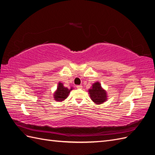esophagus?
Listing matches in <instances>:
<instances>
[{"label":"esophagus","mask_w":155,"mask_h":155,"mask_svg":"<svg viewBox=\"0 0 155 155\" xmlns=\"http://www.w3.org/2000/svg\"><path fill=\"white\" fill-rule=\"evenodd\" d=\"M82 87H83L82 85H77L76 86V88L78 89H81V88H82Z\"/></svg>","instance_id":"obj_1"}]
</instances>
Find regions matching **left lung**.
I'll use <instances>...</instances> for the list:
<instances>
[{"label": "left lung", "mask_w": 155, "mask_h": 155, "mask_svg": "<svg viewBox=\"0 0 155 155\" xmlns=\"http://www.w3.org/2000/svg\"><path fill=\"white\" fill-rule=\"evenodd\" d=\"M91 100L96 104H101L107 100V93L101 87L99 82L93 84L92 88L88 90Z\"/></svg>", "instance_id": "8db88e82"}]
</instances>
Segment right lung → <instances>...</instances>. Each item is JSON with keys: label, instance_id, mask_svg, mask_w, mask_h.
Instances as JSON below:
<instances>
[{"label": "right lung", "instance_id": "1", "mask_svg": "<svg viewBox=\"0 0 155 155\" xmlns=\"http://www.w3.org/2000/svg\"><path fill=\"white\" fill-rule=\"evenodd\" d=\"M72 88L68 89V88L64 87L63 85L61 83L58 84V90L56 91L54 94V98L56 101H63L64 99L68 97L70 91H72Z\"/></svg>", "mask_w": 155, "mask_h": 155}]
</instances>
